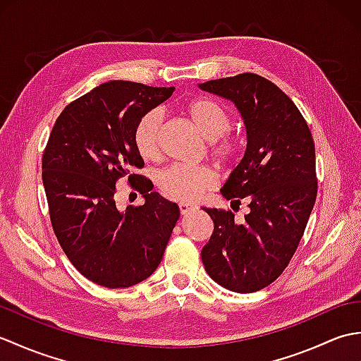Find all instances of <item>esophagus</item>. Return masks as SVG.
Returning a JSON list of instances; mask_svg holds the SVG:
<instances>
[{"mask_svg":"<svg viewBox=\"0 0 361 361\" xmlns=\"http://www.w3.org/2000/svg\"><path fill=\"white\" fill-rule=\"evenodd\" d=\"M178 208H180L181 216H186V214H190L192 211H195L194 206H190V204H188V203H180Z\"/></svg>","mask_w":361,"mask_h":361,"instance_id":"34e87169","label":"esophagus"}]
</instances>
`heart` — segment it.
<instances>
[{"instance_id":"obj_1","label":"heart","mask_w":361,"mask_h":361,"mask_svg":"<svg viewBox=\"0 0 361 361\" xmlns=\"http://www.w3.org/2000/svg\"><path fill=\"white\" fill-rule=\"evenodd\" d=\"M192 119L206 140L211 141V152L220 163H234L240 153V144L226 136L231 128V118L224 106L206 97H198L186 105ZM161 126L163 111L149 110L137 119L133 128V145L144 161H155L161 150ZM161 192L180 203H194L217 185V176L206 167L175 164L157 175Z\"/></svg>"}]
</instances>
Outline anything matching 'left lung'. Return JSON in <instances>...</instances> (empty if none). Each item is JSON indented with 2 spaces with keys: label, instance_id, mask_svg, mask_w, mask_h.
<instances>
[{
  "label": "left lung",
  "instance_id": "left-lung-1",
  "mask_svg": "<svg viewBox=\"0 0 361 361\" xmlns=\"http://www.w3.org/2000/svg\"><path fill=\"white\" fill-rule=\"evenodd\" d=\"M198 87L231 101L243 119L247 150L220 192L250 208L242 224L231 211L203 208L214 233L202 260L219 286L252 293L279 278L307 226L318 192L315 144L293 101L265 78L243 73Z\"/></svg>",
  "mask_w": 361,
  "mask_h": 361
}]
</instances>
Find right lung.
<instances>
[{
    "instance_id": "obj_1",
    "label": "right lung",
    "mask_w": 361,
    "mask_h": 361,
    "mask_svg": "<svg viewBox=\"0 0 361 361\" xmlns=\"http://www.w3.org/2000/svg\"><path fill=\"white\" fill-rule=\"evenodd\" d=\"M128 80H110L60 113L43 153L42 176L60 247L91 282L106 288L140 283L157 270L180 217L178 204L152 192L133 145L144 113L173 93ZM127 178L145 197L117 209L116 183Z\"/></svg>"
}]
</instances>
